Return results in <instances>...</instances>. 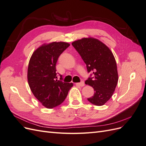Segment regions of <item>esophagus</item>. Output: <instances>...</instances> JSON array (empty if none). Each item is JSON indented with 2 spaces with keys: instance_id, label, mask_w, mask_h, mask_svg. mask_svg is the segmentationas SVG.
Instances as JSON below:
<instances>
[{
  "instance_id": "obj_1",
  "label": "esophagus",
  "mask_w": 146,
  "mask_h": 146,
  "mask_svg": "<svg viewBox=\"0 0 146 146\" xmlns=\"http://www.w3.org/2000/svg\"><path fill=\"white\" fill-rule=\"evenodd\" d=\"M76 85L77 86H85V83H84V82L82 81L80 83H76Z\"/></svg>"
}]
</instances>
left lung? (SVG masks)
Listing matches in <instances>:
<instances>
[{"mask_svg": "<svg viewBox=\"0 0 146 146\" xmlns=\"http://www.w3.org/2000/svg\"><path fill=\"white\" fill-rule=\"evenodd\" d=\"M72 45L86 63L88 72L93 71L94 78L85 81L94 91L88 100L97 106L104 105L111 98L118 82L117 64L112 52L104 43L92 37L78 39Z\"/></svg>", "mask_w": 146, "mask_h": 146, "instance_id": "obj_1", "label": "left lung"}]
</instances>
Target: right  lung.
Instances as JSON below:
<instances>
[{"label":"right lung","mask_w":146,"mask_h":146,"mask_svg":"<svg viewBox=\"0 0 146 146\" xmlns=\"http://www.w3.org/2000/svg\"><path fill=\"white\" fill-rule=\"evenodd\" d=\"M69 46L62 41L44 43L30 57L27 69L29 85L35 98L47 108L62 104L73 86L72 83L57 80L55 68L59 56Z\"/></svg>","instance_id":"obj_1"}]
</instances>
